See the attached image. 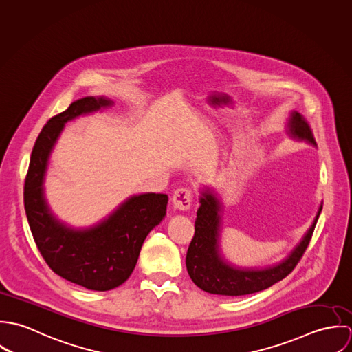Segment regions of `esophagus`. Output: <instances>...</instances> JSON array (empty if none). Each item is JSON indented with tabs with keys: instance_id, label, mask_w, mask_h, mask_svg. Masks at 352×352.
I'll list each match as a JSON object with an SVG mask.
<instances>
[{
	"instance_id": "obj_1",
	"label": "esophagus",
	"mask_w": 352,
	"mask_h": 352,
	"mask_svg": "<svg viewBox=\"0 0 352 352\" xmlns=\"http://www.w3.org/2000/svg\"><path fill=\"white\" fill-rule=\"evenodd\" d=\"M191 201H192V192L191 190L188 188H179L173 192V197H172V204L176 210H180V211H184V210H188L190 206H191Z\"/></svg>"
}]
</instances>
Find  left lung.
I'll list each match as a JSON object with an SVG mask.
<instances>
[{
  "mask_svg": "<svg viewBox=\"0 0 352 352\" xmlns=\"http://www.w3.org/2000/svg\"><path fill=\"white\" fill-rule=\"evenodd\" d=\"M286 134L296 140L317 146L311 130L300 112L292 111L286 124ZM201 207L197 212L195 236L188 247L186 265L192 282L206 293L218 296H247L265 290L286 278L306 251L322 210V203L303 234L301 241L279 263L264 267H239L222 254L221 233L223 204L210 187L201 188Z\"/></svg>",
  "mask_w": 352,
  "mask_h": 352,
  "instance_id": "left-lung-1",
  "label": "left lung"
}]
</instances>
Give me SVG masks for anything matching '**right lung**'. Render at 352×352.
Here are the masks:
<instances>
[{
	"label": "right lung",
	"instance_id": "obj_1",
	"mask_svg": "<svg viewBox=\"0 0 352 352\" xmlns=\"http://www.w3.org/2000/svg\"><path fill=\"white\" fill-rule=\"evenodd\" d=\"M112 105L105 96H87L51 118L35 142L24 184L27 219L49 267L63 279L96 292L112 290L130 278L145 239L164 219L168 204L165 194L133 195L88 228L70 226L51 210L45 179L65 123Z\"/></svg>",
	"mask_w": 352,
	"mask_h": 352
}]
</instances>
